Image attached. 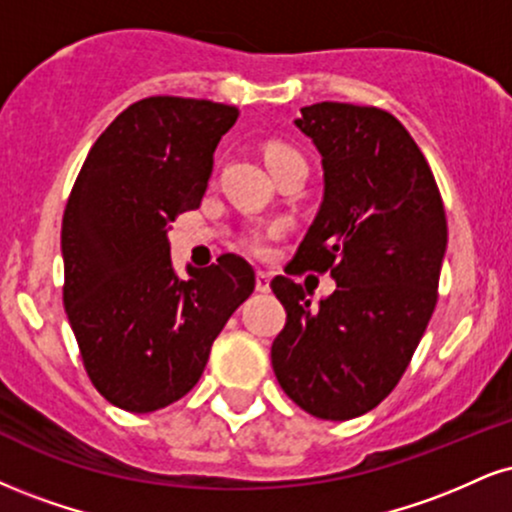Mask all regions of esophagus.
<instances>
[{
    "label": "esophagus",
    "instance_id": "obj_1",
    "mask_svg": "<svg viewBox=\"0 0 512 512\" xmlns=\"http://www.w3.org/2000/svg\"><path fill=\"white\" fill-rule=\"evenodd\" d=\"M269 283H272V274H267V272L255 274V291L257 293H269Z\"/></svg>",
    "mask_w": 512,
    "mask_h": 512
}]
</instances>
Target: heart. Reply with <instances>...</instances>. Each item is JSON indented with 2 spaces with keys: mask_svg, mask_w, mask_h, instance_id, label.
<instances>
[{
  "mask_svg": "<svg viewBox=\"0 0 512 512\" xmlns=\"http://www.w3.org/2000/svg\"><path fill=\"white\" fill-rule=\"evenodd\" d=\"M279 152H288L286 147H281V145H274V147H269V152H267V157H272V155H279ZM269 238H272V233H252V238H250V245H252V250L255 252H267V248H269Z\"/></svg>",
  "mask_w": 512,
  "mask_h": 512,
  "instance_id": "b5f03b06",
  "label": "heart"
}]
</instances>
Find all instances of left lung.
Returning <instances> with one entry per match:
<instances>
[{
  "label": "left lung",
  "mask_w": 512,
  "mask_h": 512,
  "mask_svg": "<svg viewBox=\"0 0 512 512\" xmlns=\"http://www.w3.org/2000/svg\"><path fill=\"white\" fill-rule=\"evenodd\" d=\"M322 157L324 193L295 260L336 291L276 276L286 326L272 367L286 396L319 420H353L393 391L432 319L446 214L434 174L403 123L377 107L317 102L293 121Z\"/></svg>",
  "instance_id": "1"
}]
</instances>
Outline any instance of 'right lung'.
Segmentation results:
<instances>
[{
  "label": "right lung",
  "mask_w": 512,
  "mask_h": 512,
  "mask_svg": "<svg viewBox=\"0 0 512 512\" xmlns=\"http://www.w3.org/2000/svg\"><path fill=\"white\" fill-rule=\"evenodd\" d=\"M238 109L147 97L109 123L71 190L61 224L64 307L95 389L128 412H155L197 384L214 338L255 288L236 255L171 264V221L200 207L214 150Z\"/></svg>",
  "instance_id": "add662e5"
}]
</instances>
